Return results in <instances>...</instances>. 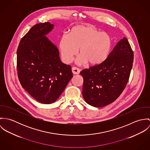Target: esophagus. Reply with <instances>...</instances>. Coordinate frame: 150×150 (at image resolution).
<instances>
[{
  "instance_id": "obj_1",
  "label": "esophagus",
  "mask_w": 150,
  "mask_h": 150,
  "mask_svg": "<svg viewBox=\"0 0 150 150\" xmlns=\"http://www.w3.org/2000/svg\"><path fill=\"white\" fill-rule=\"evenodd\" d=\"M80 72V70L77 67H72V73L74 74H79Z\"/></svg>"
}]
</instances>
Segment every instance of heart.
I'll return each instance as SVG.
<instances>
[{"label": "heart", "instance_id": "heart-1", "mask_svg": "<svg viewBox=\"0 0 150 150\" xmlns=\"http://www.w3.org/2000/svg\"><path fill=\"white\" fill-rule=\"evenodd\" d=\"M112 44L111 36L106 33L92 26L77 25L71 29L68 36L61 37L59 48L66 64L73 61L79 49L78 64L87 62L89 65H98L108 57Z\"/></svg>", "mask_w": 150, "mask_h": 150}]
</instances>
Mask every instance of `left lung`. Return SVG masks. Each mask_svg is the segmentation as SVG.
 I'll list each match as a JSON object with an SVG mask.
<instances>
[{"mask_svg": "<svg viewBox=\"0 0 150 150\" xmlns=\"http://www.w3.org/2000/svg\"><path fill=\"white\" fill-rule=\"evenodd\" d=\"M133 58V51L124 38L102 63L83 70L80 72L84 79L82 92L86 102L101 107L115 101L128 82Z\"/></svg>", "mask_w": 150, "mask_h": 150, "instance_id": "obj_1", "label": "left lung"}]
</instances>
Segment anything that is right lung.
<instances>
[{"mask_svg": "<svg viewBox=\"0 0 150 150\" xmlns=\"http://www.w3.org/2000/svg\"><path fill=\"white\" fill-rule=\"evenodd\" d=\"M54 25H34L22 38L17 51V67L22 88L44 104L56 101L73 77L70 65L63 64L57 48L45 36Z\"/></svg>", "mask_w": 150, "mask_h": 150, "instance_id": "obj_1", "label": "right lung"}]
</instances>
